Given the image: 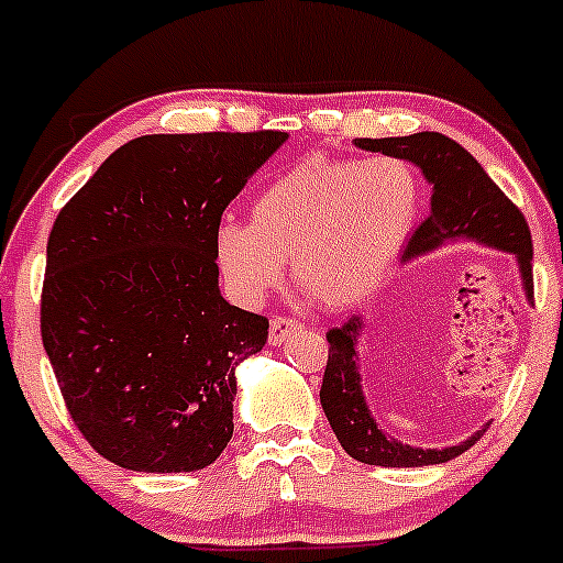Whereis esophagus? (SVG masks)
Wrapping results in <instances>:
<instances>
[{
  "mask_svg": "<svg viewBox=\"0 0 563 563\" xmlns=\"http://www.w3.org/2000/svg\"><path fill=\"white\" fill-rule=\"evenodd\" d=\"M299 329H302V323L291 321V318H286V316H275V318H272V321H269V343H272V345L286 343L288 334L299 332Z\"/></svg>",
  "mask_w": 563,
  "mask_h": 563,
  "instance_id": "1",
  "label": "esophagus"
}]
</instances>
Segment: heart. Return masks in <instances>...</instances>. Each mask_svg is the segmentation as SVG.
Listing matches in <instances>:
<instances>
[{"label":"heart","instance_id":"b5f03b06","mask_svg":"<svg viewBox=\"0 0 563 563\" xmlns=\"http://www.w3.org/2000/svg\"><path fill=\"white\" fill-rule=\"evenodd\" d=\"M419 214L422 181L411 163L310 155L255 196L253 223L218 225L214 261L242 299L258 302L280 286L291 255L299 291L345 310L382 286Z\"/></svg>","mask_w":563,"mask_h":563}]
</instances>
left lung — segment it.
<instances>
[{"mask_svg": "<svg viewBox=\"0 0 563 563\" xmlns=\"http://www.w3.org/2000/svg\"><path fill=\"white\" fill-rule=\"evenodd\" d=\"M360 150L382 152L387 157L413 163L433 187L430 214L402 250L400 261L433 253L446 242L468 240L476 245L512 253L518 261L520 280L526 297H533L531 275V231L520 209L501 192V187L485 174V168L465 152L457 141L441 133H413L402 139H356ZM365 334V318L351 316L343 327L327 332L329 360L321 384V406L338 435L340 446L351 457L367 465L387 468H419V465L446 463L463 455L468 446L482 439L485 428L476 430L465 441L444 450H422V446L400 444L378 428L371 406L362 391L360 373V338Z\"/></svg>", "mask_w": 563, "mask_h": 563, "instance_id": "1", "label": "left lung"}]
</instances>
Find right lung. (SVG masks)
I'll return each instance as SVG.
<instances>
[{"label": "right lung", "instance_id": "obj_1", "mask_svg": "<svg viewBox=\"0 0 563 563\" xmlns=\"http://www.w3.org/2000/svg\"><path fill=\"white\" fill-rule=\"evenodd\" d=\"M288 133L141 135L62 207L40 334L73 422L119 468H207L269 321L220 297L214 231Z\"/></svg>", "mask_w": 563, "mask_h": 563}]
</instances>
